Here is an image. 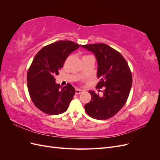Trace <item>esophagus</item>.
<instances>
[{
  "instance_id": "obj_1",
  "label": "esophagus",
  "mask_w": 160,
  "mask_h": 160,
  "mask_svg": "<svg viewBox=\"0 0 160 160\" xmlns=\"http://www.w3.org/2000/svg\"><path fill=\"white\" fill-rule=\"evenodd\" d=\"M83 93V90H81V89H77L76 90H75V93L76 94H80V93Z\"/></svg>"
}]
</instances>
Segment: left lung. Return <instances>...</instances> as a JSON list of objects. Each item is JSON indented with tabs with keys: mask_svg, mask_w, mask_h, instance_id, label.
<instances>
[{
	"mask_svg": "<svg viewBox=\"0 0 160 160\" xmlns=\"http://www.w3.org/2000/svg\"><path fill=\"white\" fill-rule=\"evenodd\" d=\"M81 46L95 55L98 64L97 74L99 79L96 88H105L102 96L95 91H89L91 100L85 104V110L94 119H108L126 103L132 85V72L121 53L109 45L98 43Z\"/></svg>",
	"mask_w": 160,
	"mask_h": 160,
	"instance_id": "left-lung-1",
	"label": "left lung"
}]
</instances>
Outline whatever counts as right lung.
Returning <instances> with one entry per match:
<instances>
[{"label":"right lung","instance_id":"right-lung-1","mask_svg":"<svg viewBox=\"0 0 160 160\" xmlns=\"http://www.w3.org/2000/svg\"><path fill=\"white\" fill-rule=\"evenodd\" d=\"M79 45L71 41H59L37 52L27 72V87L36 107L49 115L61 114L68 108L75 89L68 83L63 88L55 83V76L69 54Z\"/></svg>","mask_w":160,"mask_h":160}]
</instances>
